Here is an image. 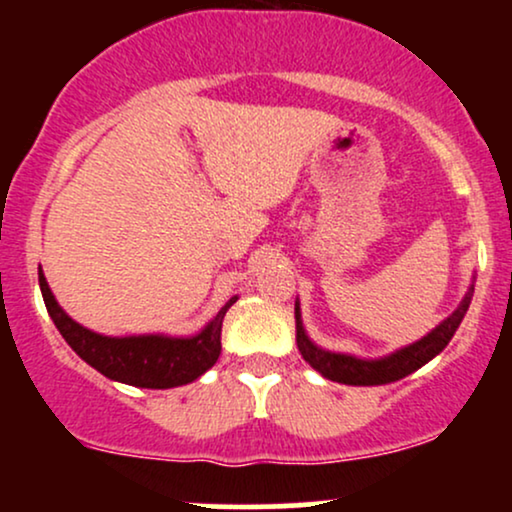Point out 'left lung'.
<instances>
[{"label": "left lung", "mask_w": 512, "mask_h": 512, "mask_svg": "<svg viewBox=\"0 0 512 512\" xmlns=\"http://www.w3.org/2000/svg\"><path fill=\"white\" fill-rule=\"evenodd\" d=\"M474 296V284L469 286V291L464 293L462 303L457 305V310L450 317H445L443 322L426 334L424 339L419 342L404 346V349L395 351V354L385 356V358H356L349 354H334V351H325L320 346L310 342V337L303 330V320H301V303L296 301V344L298 351L305 361L313 366L322 378L334 380V383H344V385H387L395 383V380L404 378V375L414 373L419 370L424 363L431 361L433 356H438L440 351L448 346L452 339V334L457 332L460 327L462 317L467 315L469 303H472Z\"/></svg>", "instance_id": "1"}]
</instances>
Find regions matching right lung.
Masks as SVG:
<instances>
[{"mask_svg":"<svg viewBox=\"0 0 512 512\" xmlns=\"http://www.w3.org/2000/svg\"><path fill=\"white\" fill-rule=\"evenodd\" d=\"M40 291H43L45 308L72 349L91 368L103 373L105 378L117 383L149 387V390H168V387L187 385L204 375L219 361L221 354V325L226 310L238 301L233 296L214 320L202 332L192 337H166V334H134V337H105L91 332L74 322L60 303L52 296L43 269L38 267Z\"/></svg>","mask_w":512,"mask_h":512,"instance_id":"add662e5","label":"right lung"}]
</instances>
